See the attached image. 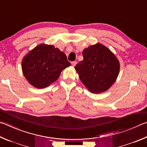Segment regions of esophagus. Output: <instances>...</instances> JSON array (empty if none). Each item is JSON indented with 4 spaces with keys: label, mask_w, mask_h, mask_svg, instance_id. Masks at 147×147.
Instances as JSON below:
<instances>
[{
    "label": "esophagus",
    "mask_w": 147,
    "mask_h": 147,
    "mask_svg": "<svg viewBox=\"0 0 147 147\" xmlns=\"http://www.w3.org/2000/svg\"><path fill=\"white\" fill-rule=\"evenodd\" d=\"M71 65H73V67L75 66L76 65V62H75V61H73V62H71Z\"/></svg>",
    "instance_id": "1"
}]
</instances>
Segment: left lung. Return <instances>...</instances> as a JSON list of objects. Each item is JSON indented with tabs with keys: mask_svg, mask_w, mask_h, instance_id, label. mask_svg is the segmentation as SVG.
I'll return each mask as SVG.
<instances>
[{
	"mask_svg": "<svg viewBox=\"0 0 147 147\" xmlns=\"http://www.w3.org/2000/svg\"><path fill=\"white\" fill-rule=\"evenodd\" d=\"M84 60L75 66L82 82L89 91H106L116 82L119 72V62L110 49L101 44L84 49Z\"/></svg>",
	"mask_w": 147,
	"mask_h": 147,
	"instance_id": "left-lung-1",
	"label": "left lung"
}]
</instances>
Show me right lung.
Wrapping results in <instances>:
<instances>
[{"mask_svg":"<svg viewBox=\"0 0 147 147\" xmlns=\"http://www.w3.org/2000/svg\"><path fill=\"white\" fill-rule=\"evenodd\" d=\"M71 63L65 53L53 45L41 44L30 51L22 61L24 76L31 85L42 89L57 81Z\"/></svg>","mask_w":147,"mask_h":147,"instance_id":"1","label":"right lung"}]
</instances>
